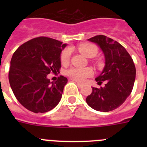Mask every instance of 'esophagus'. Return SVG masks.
Here are the masks:
<instances>
[{
  "instance_id": "obj_1",
  "label": "esophagus",
  "mask_w": 147,
  "mask_h": 147,
  "mask_svg": "<svg viewBox=\"0 0 147 147\" xmlns=\"http://www.w3.org/2000/svg\"><path fill=\"white\" fill-rule=\"evenodd\" d=\"M76 85H77V86L79 87V88H81L82 85H81V84H80V83H79V82H76Z\"/></svg>"
}]
</instances>
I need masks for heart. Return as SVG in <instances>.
I'll return each mask as SVG.
<instances>
[{
    "instance_id": "heart-1",
    "label": "heart",
    "mask_w": 147,
    "mask_h": 147,
    "mask_svg": "<svg viewBox=\"0 0 147 147\" xmlns=\"http://www.w3.org/2000/svg\"><path fill=\"white\" fill-rule=\"evenodd\" d=\"M78 50L81 54L88 58H93L97 54L98 49L96 45L90 43L81 44L78 46ZM71 58V50L68 49H65L61 54L60 59L62 65L67 64ZM66 75L75 81L83 82L87 78H89L93 75V71L91 68H77L71 67L66 71Z\"/></svg>"
}]
</instances>
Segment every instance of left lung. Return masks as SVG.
<instances>
[{"instance_id":"8db88e82","label":"left lung","mask_w":147,"mask_h":147,"mask_svg":"<svg viewBox=\"0 0 147 147\" xmlns=\"http://www.w3.org/2000/svg\"><path fill=\"white\" fill-rule=\"evenodd\" d=\"M88 40L96 43L105 55V66L96 81L99 85L105 82V86L92 88L86 102L97 111H112L130 95L136 80V66L124 46L113 39L96 35Z\"/></svg>"}]
</instances>
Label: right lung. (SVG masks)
Instances as JSON below:
<instances>
[{
  "label": "right lung",
  "mask_w": 147,
  "mask_h": 147,
  "mask_svg": "<svg viewBox=\"0 0 147 147\" xmlns=\"http://www.w3.org/2000/svg\"><path fill=\"white\" fill-rule=\"evenodd\" d=\"M65 46L59 40L40 37L23 43L13 54L9 72L10 86L27 110L45 113L59 102L67 78L59 76L51 83L47 75L59 73L60 54Z\"/></svg>",
  "instance_id": "obj_1"
}]
</instances>
